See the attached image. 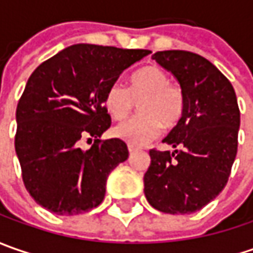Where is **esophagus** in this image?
Masks as SVG:
<instances>
[{"label":"esophagus","instance_id":"1","mask_svg":"<svg viewBox=\"0 0 253 253\" xmlns=\"http://www.w3.org/2000/svg\"><path fill=\"white\" fill-rule=\"evenodd\" d=\"M128 151H129V155H133V153L136 152V149H135L133 146H131V145H129V146H128Z\"/></svg>","mask_w":253,"mask_h":253}]
</instances>
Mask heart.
<instances>
[{
    "mask_svg": "<svg viewBox=\"0 0 253 253\" xmlns=\"http://www.w3.org/2000/svg\"><path fill=\"white\" fill-rule=\"evenodd\" d=\"M139 101L141 114L120 124L114 133L132 146H143L155 139L162 126L171 128L184 111V94L170 83L169 76L158 66H146L132 74L129 88L114 83L105 92L104 104L112 118L122 120Z\"/></svg>",
    "mask_w": 253,
    "mask_h": 253,
    "instance_id": "b5f03b06",
    "label": "heart"
}]
</instances>
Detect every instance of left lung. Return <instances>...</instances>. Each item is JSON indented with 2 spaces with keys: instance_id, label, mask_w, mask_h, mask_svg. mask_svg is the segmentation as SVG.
I'll return each mask as SVG.
<instances>
[{
  "instance_id": "8db88e82",
  "label": "left lung",
  "mask_w": 253,
  "mask_h": 253,
  "mask_svg": "<svg viewBox=\"0 0 253 253\" xmlns=\"http://www.w3.org/2000/svg\"><path fill=\"white\" fill-rule=\"evenodd\" d=\"M152 57L179 82L184 111L163 139L174 151H149L143 191L152 207L162 212H196L228 181L238 149L237 95L228 79L200 54L165 50Z\"/></svg>"
}]
</instances>
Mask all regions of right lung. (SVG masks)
Wrapping results in <instances>:
<instances>
[{
    "label": "right lung",
    "instance_id": "right-lung-1",
    "mask_svg": "<svg viewBox=\"0 0 253 253\" xmlns=\"http://www.w3.org/2000/svg\"><path fill=\"white\" fill-rule=\"evenodd\" d=\"M151 50L79 43L38 66L16 107L15 152L28 193L57 215L101 204L108 174L128 159L118 138L101 141L111 126L105 92L121 73ZM94 139L88 151L80 148Z\"/></svg>",
    "mask_w": 253,
    "mask_h": 253
}]
</instances>
